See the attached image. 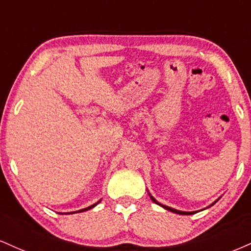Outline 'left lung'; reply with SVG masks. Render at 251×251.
<instances>
[{"mask_svg": "<svg viewBox=\"0 0 251 251\" xmlns=\"http://www.w3.org/2000/svg\"><path fill=\"white\" fill-rule=\"evenodd\" d=\"M149 195H150V194H149ZM150 197H151V200H152V201H153L155 204H158V205L163 206V208H164V209L169 210V211H171V212H175V214H179V215H194V214H195V212H196V211H192V212H186V211H179V210H176V209H174V208H170V206L163 205V204H160V203H159V201H155V200H154V198H153V197H152V196H151V195H150ZM218 200H220V198H218ZM218 200H217V201H218ZM216 201H214V203H212V204H211V205H214V204L216 203Z\"/></svg>", "mask_w": 251, "mask_h": 251, "instance_id": "left-lung-1", "label": "left lung"}]
</instances>
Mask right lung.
I'll list each match as a JSON object with an SVG mask.
<instances>
[{
    "mask_svg": "<svg viewBox=\"0 0 251 251\" xmlns=\"http://www.w3.org/2000/svg\"><path fill=\"white\" fill-rule=\"evenodd\" d=\"M98 203H100V201H98ZM98 203H96V204H93V205H91V206H88V208H85V209H82V210H79V211H75V212H82V211H87V210H89V209H92V208H94V206L97 205ZM71 214V212H70Z\"/></svg>",
    "mask_w": 251,
    "mask_h": 251,
    "instance_id": "add662e5",
    "label": "right lung"
}]
</instances>
